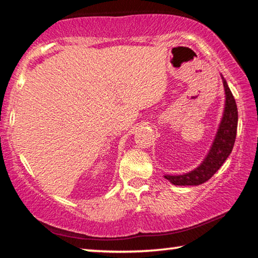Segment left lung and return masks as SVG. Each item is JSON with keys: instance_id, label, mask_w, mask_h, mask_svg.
<instances>
[{"instance_id": "8db88e82", "label": "left lung", "mask_w": 258, "mask_h": 258, "mask_svg": "<svg viewBox=\"0 0 258 258\" xmlns=\"http://www.w3.org/2000/svg\"><path fill=\"white\" fill-rule=\"evenodd\" d=\"M225 91V109L216 138L205 160L195 171L183 175H165L174 185H199L208 181L215 174L233 149L238 127V108L232 92L223 78Z\"/></svg>"}]
</instances>
